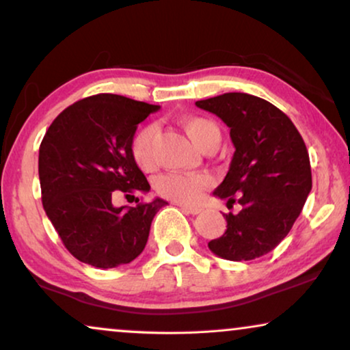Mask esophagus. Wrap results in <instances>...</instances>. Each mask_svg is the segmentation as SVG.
<instances>
[{
    "mask_svg": "<svg viewBox=\"0 0 350 350\" xmlns=\"http://www.w3.org/2000/svg\"><path fill=\"white\" fill-rule=\"evenodd\" d=\"M180 208L183 210L185 213H188V215H199L200 212H202V208H199V207H188V205H180Z\"/></svg>",
    "mask_w": 350,
    "mask_h": 350,
    "instance_id": "esophagus-1",
    "label": "esophagus"
}]
</instances>
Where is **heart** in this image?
<instances>
[{"label": "heart", "mask_w": 350, "mask_h": 350, "mask_svg": "<svg viewBox=\"0 0 350 350\" xmlns=\"http://www.w3.org/2000/svg\"><path fill=\"white\" fill-rule=\"evenodd\" d=\"M181 126L191 140L202 150L218 145L221 138L219 127L208 118L185 116L181 119ZM156 138L157 129L154 126H146L140 129L132 140V159L143 172L156 169ZM208 185L210 176L207 174H165L156 180V191L162 198L175 202L196 204Z\"/></svg>", "instance_id": "heart-1"}]
</instances>
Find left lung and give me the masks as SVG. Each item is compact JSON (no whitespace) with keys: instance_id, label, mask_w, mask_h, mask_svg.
I'll return each mask as SVG.
<instances>
[{"instance_id":"1","label":"left lung","mask_w":350,"mask_h":350,"mask_svg":"<svg viewBox=\"0 0 350 350\" xmlns=\"http://www.w3.org/2000/svg\"><path fill=\"white\" fill-rule=\"evenodd\" d=\"M231 129V165L215 196L242 210L224 213L226 231L208 242L215 255L250 261L279 245L299 217L312 189L309 152L298 129L274 105L242 92L199 100Z\"/></svg>"}]
</instances>
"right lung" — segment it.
Masks as SVG:
<instances>
[{"label": "right lung", "mask_w": 350, "mask_h": 350, "mask_svg": "<svg viewBox=\"0 0 350 350\" xmlns=\"http://www.w3.org/2000/svg\"><path fill=\"white\" fill-rule=\"evenodd\" d=\"M157 109L98 94L70 105L47 129L38 159L42 207L76 260L109 269L133 261L145 248L165 200L114 207L111 199L114 191H150L131 145L138 124Z\"/></svg>", "instance_id": "right-lung-1"}]
</instances>
